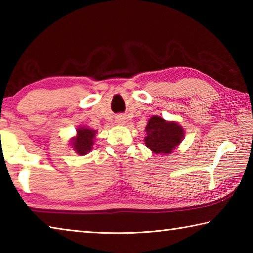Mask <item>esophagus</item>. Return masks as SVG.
Listing matches in <instances>:
<instances>
[{
  "label": "esophagus",
  "instance_id": "esophagus-1",
  "mask_svg": "<svg viewBox=\"0 0 253 253\" xmlns=\"http://www.w3.org/2000/svg\"><path fill=\"white\" fill-rule=\"evenodd\" d=\"M116 123L118 124V125H125L126 124V118L122 116V115H119V116L116 117Z\"/></svg>",
  "mask_w": 253,
  "mask_h": 253
}]
</instances>
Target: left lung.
Wrapping results in <instances>:
<instances>
[{
    "instance_id": "obj_1",
    "label": "left lung",
    "mask_w": 253,
    "mask_h": 253,
    "mask_svg": "<svg viewBox=\"0 0 253 253\" xmlns=\"http://www.w3.org/2000/svg\"><path fill=\"white\" fill-rule=\"evenodd\" d=\"M145 131V145L157 155H169L174 152L185 136L184 128L177 122L165 121L157 115L148 119Z\"/></svg>"
}]
</instances>
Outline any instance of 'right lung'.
Here are the masks:
<instances>
[{
	"mask_svg": "<svg viewBox=\"0 0 253 253\" xmlns=\"http://www.w3.org/2000/svg\"><path fill=\"white\" fill-rule=\"evenodd\" d=\"M96 134L97 130H93L87 126H79L77 128L76 136L70 139L71 148L80 156L85 155L91 152Z\"/></svg>",
	"mask_w": 253,
	"mask_h": 253,
	"instance_id": "obj_1",
	"label": "right lung"
}]
</instances>
